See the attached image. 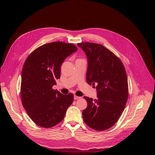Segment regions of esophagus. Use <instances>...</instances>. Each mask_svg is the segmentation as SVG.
Masks as SVG:
<instances>
[{
  "label": "esophagus",
  "mask_w": 155,
  "mask_h": 155,
  "mask_svg": "<svg viewBox=\"0 0 155 155\" xmlns=\"http://www.w3.org/2000/svg\"><path fill=\"white\" fill-rule=\"evenodd\" d=\"M80 98H81V97H79V96H76V95L74 96V99H75V100H77V99H80Z\"/></svg>",
  "instance_id": "34e87169"
}]
</instances>
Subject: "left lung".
Masks as SVG:
<instances>
[{"label": "left lung", "mask_w": 155, "mask_h": 155, "mask_svg": "<svg viewBox=\"0 0 155 155\" xmlns=\"http://www.w3.org/2000/svg\"><path fill=\"white\" fill-rule=\"evenodd\" d=\"M77 45L87 58L86 82L96 85L97 92L96 99L83 97L87 102L83 120L94 130H105L117 123L125 108L129 95L126 72L120 58L101 44Z\"/></svg>", "instance_id": "1"}]
</instances>
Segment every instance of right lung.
<instances>
[{"label":"right lung","mask_w":155,"mask_h":155,"mask_svg":"<svg viewBox=\"0 0 155 155\" xmlns=\"http://www.w3.org/2000/svg\"><path fill=\"white\" fill-rule=\"evenodd\" d=\"M77 51L72 43L54 41L33 51L27 58L21 74L22 104L38 126L49 128L63 120L74 101V94L64 95L53 89L60 78L65 59Z\"/></svg>","instance_id":"add662e5"}]
</instances>
